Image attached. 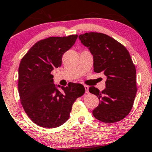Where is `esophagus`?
I'll return each mask as SVG.
<instances>
[{
	"mask_svg": "<svg viewBox=\"0 0 152 152\" xmlns=\"http://www.w3.org/2000/svg\"><path fill=\"white\" fill-rule=\"evenodd\" d=\"M84 88H85V91H86V93L88 94V88H89V87H88V86H86V85H85Z\"/></svg>",
	"mask_w": 152,
	"mask_h": 152,
	"instance_id": "34e87169",
	"label": "esophagus"
}]
</instances>
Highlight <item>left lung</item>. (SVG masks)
<instances>
[{
  "mask_svg": "<svg viewBox=\"0 0 152 152\" xmlns=\"http://www.w3.org/2000/svg\"><path fill=\"white\" fill-rule=\"evenodd\" d=\"M78 38L93 55L94 72L106 76L102 91L89 88L99 99L94 116L106 124L121 121L129 114L137 91L136 68L129 53L121 43L102 33H86Z\"/></svg>",
  "mask_w": 152,
  "mask_h": 152,
  "instance_id": "left-lung-1",
  "label": "left lung"
}]
</instances>
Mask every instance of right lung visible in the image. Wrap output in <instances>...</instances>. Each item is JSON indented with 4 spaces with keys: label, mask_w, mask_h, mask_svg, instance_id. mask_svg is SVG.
Listing matches in <instances>:
<instances>
[{
    "label": "right lung",
    "mask_w": 152,
    "mask_h": 152,
    "mask_svg": "<svg viewBox=\"0 0 152 152\" xmlns=\"http://www.w3.org/2000/svg\"><path fill=\"white\" fill-rule=\"evenodd\" d=\"M78 35L49 37L38 41L23 57L18 68V93L31 121L46 129L58 127L69 119L72 106L85 92L81 83L56 86L50 73L61 66L64 53L74 46ZM59 87L62 89L59 91Z\"/></svg>",
    "instance_id": "obj_1"
}]
</instances>
